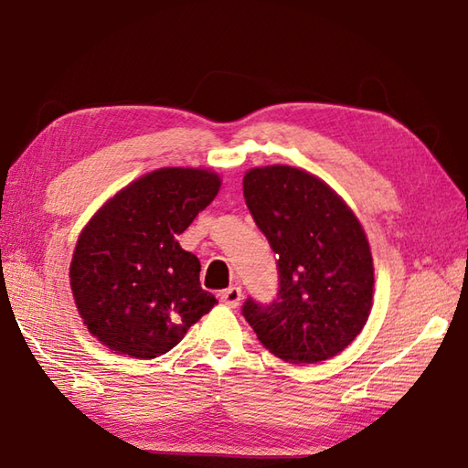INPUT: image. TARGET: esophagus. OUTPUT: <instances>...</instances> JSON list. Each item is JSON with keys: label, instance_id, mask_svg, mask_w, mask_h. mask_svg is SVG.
Here are the masks:
<instances>
[{"label": "esophagus", "instance_id": "esophagus-1", "mask_svg": "<svg viewBox=\"0 0 468 468\" xmlns=\"http://www.w3.org/2000/svg\"><path fill=\"white\" fill-rule=\"evenodd\" d=\"M243 300V293H241V287H229L221 293V302L229 307H237Z\"/></svg>", "mask_w": 468, "mask_h": 468}]
</instances>
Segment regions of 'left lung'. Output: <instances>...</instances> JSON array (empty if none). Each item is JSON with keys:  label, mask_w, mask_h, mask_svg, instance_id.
I'll use <instances>...</instances> for the list:
<instances>
[{"label": "left lung", "mask_w": 468, "mask_h": 468, "mask_svg": "<svg viewBox=\"0 0 468 468\" xmlns=\"http://www.w3.org/2000/svg\"><path fill=\"white\" fill-rule=\"evenodd\" d=\"M243 197L277 255L271 303H243L257 340L290 364L330 360L372 310L374 263L352 208L322 178L287 165L245 173Z\"/></svg>", "instance_id": "8db88e82"}]
</instances>
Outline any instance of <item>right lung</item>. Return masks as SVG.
<instances>
[{"mask_svg":"<svg viewBox=\"0 0 468 468\" xmlns=\"http://www.w3.org/2000/svg\"><path fill=\"white\" fill-rule=\"evenodd\" d=\"M221 186L205 168H156L98 208L78 237L69 287L88 332L116 354L163 356L217 303L178 235Z\"/></svg>","mask_w":468,"mask_h":468,"instance_id":"obj_1","label":"right lung"}]
</instances>
